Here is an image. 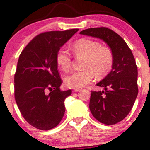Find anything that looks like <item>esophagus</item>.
Wrapping results in <instances>:
<instances>
[{
  "label": "esophagus",
  "instance_id": "esophagus-1",
  "mask_svg": "<svg viewBox=\"0 0 150 150\" xmlns=\"http://www.w3.org/2000/svg\"><path fill=\"white\" fill-rule=\"evenodd\" d=\"M80 88H73V92H78V91H80Z\"/></svg>",
  "mask_w": 150,
  "mask_h": 150
}]
</instances>
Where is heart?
<instances>
[{
  "mask_svg": "<svg viewBox=\"0 0 150 150\" xmlns=\"http://www.w3.org/2000/svg\"><path fill=\"white\" fill-rule=\"evenodd\" d=\"M75 56L83 57V70L75 71L64 78V83L69 88L84 86L91 82L95 76L102 77L110 71L114 63L111 49L101 46L98 42L88 38L79 40L73 46ZM56 62L59 69L68 72L71 67V57L68 50L60 49L57 53Z\"/></svg>",
  "mask_w": 150,
  "mask_h": 150,
  "instance_id": "b5f03b06",
  "label": "heart"
}]
</instances>
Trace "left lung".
Segmentation results:
<instances>
[{
    "label": "left lung",
    "mask_w": 150,
    "mask_h": 150,
    "mask_svg": "<svg viewBox=\"0 0 150 150\" xmlns=\"http://www.w3.org/2000/svg\"><path fill=\"white\" fill-rule=\"evenodd\" d=\"M79 33L103 40L112 52V69L97 84L104 91H91L89 108L99 122L116 124L131 111L139 92L138 70L132 52L120 35L107 27L90 28Z\"/></svg>",
    "instance_id": "left-lung-1"
}]
</instances>
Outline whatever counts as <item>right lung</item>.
<instances>
[{"label": "right lung", "instance_id": "right-lung-1", "mask_svg": "<svg viewBox=\"0 0 150 150\" xmlns=\"http://www.w3.org/2000/svg\"><path fill=\"white\" fill-rule=\"evenodd\" d=\"M78 29L51 31L33 38L21 52L14 75L16 102L24 119L40 130L56 127L72 91H62L57 53Z\"/></svg>", "mask_w": 150, "mask_h": 150}]
</instances>
